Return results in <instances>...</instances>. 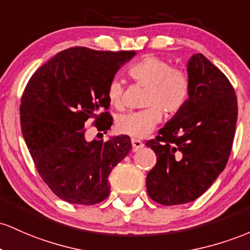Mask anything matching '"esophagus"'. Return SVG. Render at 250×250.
<instances>
[{
    "label": "esophagus",
    "instance_id": "obj_1",
    "mask_svg": "<svg viewBox=\"0 0 250 250\" xmlns=\"http://www.w3.org/2000/svg\"><path fill=\"white\" fill-rule=\"evenodd\" d=\"M131 143H132V150L133 151H138L139 148H142L144 146V143L140 142L138 139H132L131 140Z\"/></svg>",
    "mask_w": 250,
    "mask_h": 250
}]
</instances>
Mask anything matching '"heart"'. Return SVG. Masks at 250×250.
Returning <instances> with one entry per match:
<instances>
[{"label":"heart","mask_w":250,"mask_h":250,"mask_svg":"<svg viewBox=\"0 0 250 250\" xmlns=\"http://www.w3.org/2000/svg\"><path fill=\"white\" fill-rule=\"evenodd\" d=\"M128 72L137 83L148 87L145 105L150 107L120 116L116 128L131 138H145L161 123L162 110L175 114L183 108L190 94V79L183 69L172 68L169 61L156 55L143 58ZM107 98L113 107H123V83L119 79L108 83Z\"/></svg>","instance_id":"obj_1"}]
</instances>
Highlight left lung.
Listing matches in <instances>:
<instances>
[{"label": "left lung", "mask_w": 250, "mask_h": 250, "mask_svg": "<svg viewBox=\"0 0 250 250\" xmlns=\"http://www.w3.org/2000/svg\"><path fill=\"white\" fill-rule=\"evenodd\" d=\"M188 102L146 146L157 163L146 176L148 196L163 206L195 201L226 167L237 122L231 83L203 54L188 61Z\"/></svg>", "instance_id": "obj_1"}]
</instances>
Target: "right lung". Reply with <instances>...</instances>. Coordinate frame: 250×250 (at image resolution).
Returning <instances> with one entry per match:
<instances>
[{
	"label": "right lung",
	"mask_w": 250,
	"mask_h": 250,
	"mask_svg": "<svg viewBox=\"0 0 250 250\" xmlns=\"http://www.w3.org/2000/svg\"><path fill=\"white\" fill-rule=\"evenodd\" d=\"M136 52H103L74 47L58 53L28 81L20 106L23 138L39 173L55 195L73 204L92 206L110 193L108 176L130 152L128 136L86 140L94 119L107 133L108 83Z\"/></svg>",
	"instance_id": "obj_1"
}]
</instances>
